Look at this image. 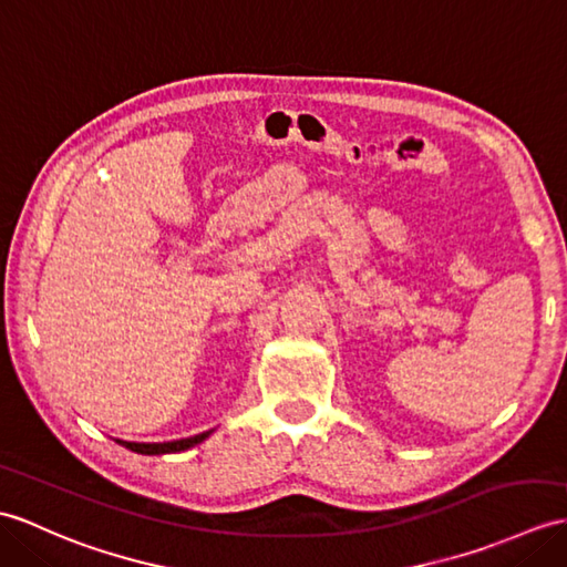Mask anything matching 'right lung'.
<instances>
[{
  "label": "right lung",
  "instance_id": "obj_1",
  "mask_svg": "<svg viewBox=\"0 0 567 567\" xmlns=\"http://www.w3.org/2000/svg\"><path fill=\"white\" fill-rule=\"evenodd\" d=\"M209 434H213V430L195 434V437L174 440V442H125V440H115V442L123 444L125 450H130V452L152 456V454H176V452H186V450H190V446H195V444H200L203 440H207Z\"/></svg>",
  "mask_w": 567,
  "mask_h": 567
}]
</instances>
